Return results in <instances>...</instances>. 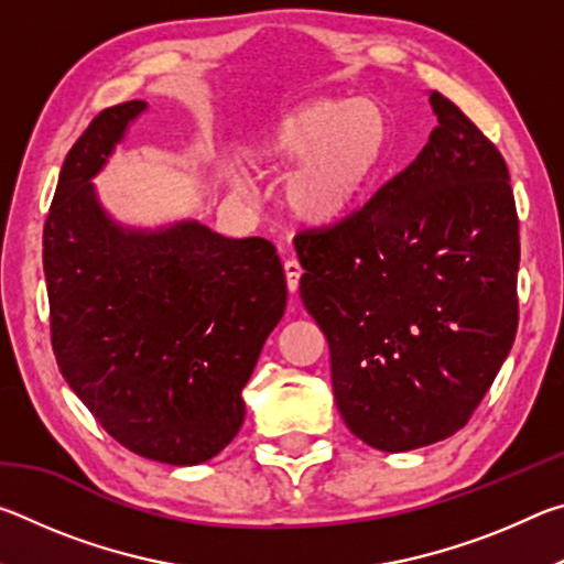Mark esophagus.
Returning <instances> with one entry per match:
<instances>
[{
    "label": "esophagus",
    "mask_w": 564,
    "mask_h": 564,
    "mask_svg": "<svg viewBox=\"0 0 564 564\" xmlns=\"http://www.w3.org/2000/svg\"><path fill=\"white\" fill-rule=\"evenodd\" d=\"M283 271H285V283H289V291L295 293V291H299V281H301V275H303L301 263L295 261V259H289V261L283 263Z\"/></svg>",
    "instance_id": "esophagus-1"
}]
</instances>
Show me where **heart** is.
Listing matches in <instances>:
<instances>
[{
	"label": "heart",
	"mask_w": 564,
	"mask_h": 564,
	"mask_svg": "<svg viewBox=\"0 0 564 564\" xmlns=\"http://www.w3.org/2000/svg\"><path fill=\"white\" fill-rule=\"evenodd\" d=\"M388 119L370 99H313L281 117L259 141L265 166L289 171L283 204L305 226H333L358 204L380 166ZM234 188L248 194L236 174Z\"/></svg>",
	"instance_id": "1"
}]
</instances>
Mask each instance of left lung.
Returning a JSON list of instances; mask_svg holds the SVG:
<instances>
[{"label": "left lung", "mask_w": 564, "mask_h": 564, "mask_svg": "<svg viewBox=\"0 0 564 564\" xmlns=\"http://www.w3.org/2000/svg\"><path fill=\"white\" fill-rule=\"evenodd\" d=\"M431 107L413 164L340 224L295 236L343 423L386 453L460 431L518 333L508 166L451 99L433 91Z\"/></svg>", "instance_id": "left-lung-1"}]
</instances>
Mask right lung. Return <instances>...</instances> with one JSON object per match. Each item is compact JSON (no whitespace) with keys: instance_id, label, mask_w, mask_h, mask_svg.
Returning <instances> with one entry per match:
<instances>
[{"instance_id":"add662e5","label":"right lung","mask_w":564,"mask_h":564,"mask_svg":"<svg viewBox=\"0 0 564 564\" xmlns=\"http://www.w3.org/2000/svg\"><path fill=\"white\" fill-rule=\"evenodd\" d=\"M147 107L104 109L64 159L44 224L52 348L113 441L198 465L241 431V393L289 291L265 238H226L194 218L133 228L107 214L91 178Z\"/></svg>"}]
</instances>
